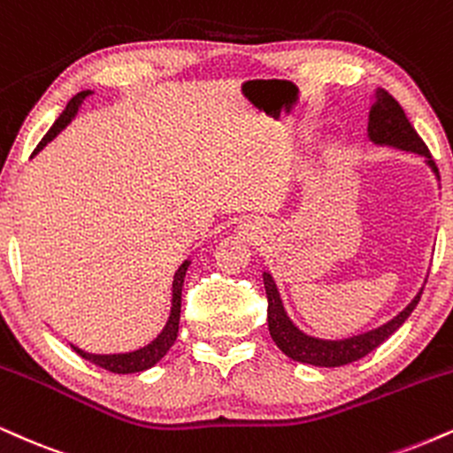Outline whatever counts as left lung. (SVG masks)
Returning a JSON list of instances; mask_svg holds the SVG:
<instances>
[{
	"instance_id": "1",
	"label": "left lung",
	"mask_w": 453,
	"mask_h": 453,
	"mask_svg": "<svg viewBox=\"0 0 453 453\" xmlns=\"http://www.w3.org/2000/svg\"><path fill=\"white\" fill-rule=\"evenodd\" d=\"M369 137L380 145H395L405 151H416V154L428 157V165L433 166L434 173H437V166L430 160L433 156H430L426 143H424L422 137L416 133V128L411 127L405 111H403V107L399 105V101L384 88H380L378 95H375V105L372 109V116H369ZM264 285L265 296H268V329L272 340H274L276 346H279L287 357H291L293 361L319 365V367H340V365L354 363L358 361V358L367 357L369 352L375 350L380 344H384V342L405 323L407 316H410L413 312V308L418 306L424 291L422 288L410 306L403 310L399 316H395L390 323L380 326V329L350 337V340L326 342L302 334V331L288 320L285 308H282L280 303L279 291H276V285L270 274H264Z\"/></svg>"
}]
</instances>
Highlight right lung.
Wrapping results in <instances>:
<instances>
[{
	"mask_svg": "<svg viewBox=\"0 0 453 453\" xmlns=\"http://www.w3.org/2000/svg\"><path fill=\"white\" fill-rule=\"evenodd\" d=\"M90 92L84 90V92H80V95H75L73 99L67 103L65 111L58 116L57 122L52 124V128L48 130L46 137L40 141V145L35 147L34 154H37V151H40L42 147L48 143V141H52L65 127H67V124L71 122V118H73L75 111H78L80 103L84 101ZM188 265H189V261H183L181 268L174 272L171 316H168V323L165 329H162V334L157 335L151 344H147L145 348H139V350H134V352H127V354H90V352L80 350V348H75V346H71V348H73V350L78 352L81 358H86V361L95 363L96 367L107 369V372H111V373H139V372H145V369L154 367V365L160 361V358L165 357L168 350H171L174 340H177L179 316H181V288H183V279H185V272H188Z\"/></svg>",
	"mask_w": 453,
	"mask_h": 453,
	"instance_id": "right-lung-1",
	"label": "right lung"
}]
</instances>
